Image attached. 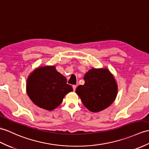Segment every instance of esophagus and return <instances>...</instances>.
Listing matches in <instances>:
<instances>
[{
    "label": "esophagus",
    "instance_id": "1",
    "mask_svg": "<svg viewBox=\"0 0 149 149\" xmlns=\"http://www.w3.org/2000/svg\"><path fill=\"white\" fill-rule=\"evenodd\" d=\"M77 85H72V88H73L74 91H75V90H76V88H77Z\"/></svg>",
    "mask_w": 149,
    "mask_h": 149
}]
</instances>
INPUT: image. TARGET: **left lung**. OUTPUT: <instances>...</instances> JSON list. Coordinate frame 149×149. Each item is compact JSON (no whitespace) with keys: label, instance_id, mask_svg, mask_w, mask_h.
I'll list each match as a JSON object with an SVG mask.
<instances>
[{"label":"left lung","instance_id":"8db88e82","mask_svg":"<svg viewBox=\"0 0 149 149\" xmlns=\"http://www.w3.org/2000/svg\"><path fill=\"white\" fill-rule=\"evenodd\" d=\"M83 85H79L76 93L83 105L97 112L108 107L114 102L118 87L115 79L107 69H92L85 74Z\"/></svg>","mask_w":149,"mask_h":149}]
</instances>
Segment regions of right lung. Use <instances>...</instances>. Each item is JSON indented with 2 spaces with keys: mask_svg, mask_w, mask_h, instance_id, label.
<instances>
[{
  "mask_svg": "<svg viewBox=\"0 0 149 149\" xmlns=\"http://www.w3.org/2000/svg\"><path fill=\"white\" fill-rule=\"evenodd\" d=\"M27 93L32 102L47 111L54 110L63 102L64 96L72 91L67 79L54 66L39 68L29 77Z\"/></svg>",
  "mask_w": 149,
  "mask_h": 149,
  "instance_id": "add662e5",
  "label": "right lung"
}]
</instances>
